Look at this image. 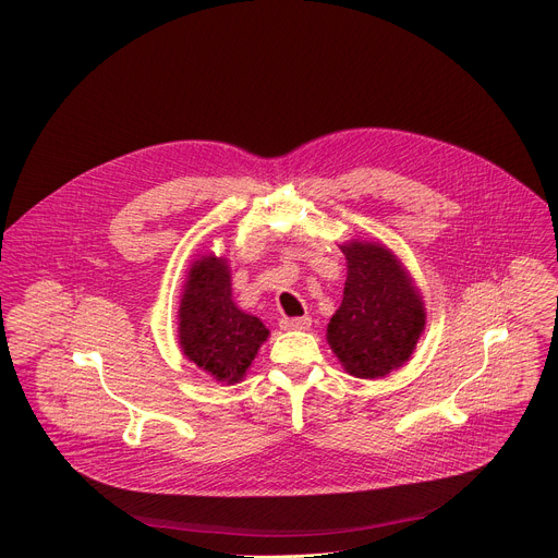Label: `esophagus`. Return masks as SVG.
<instances>
[{
	"mask_svg": "<svg viewBox=\"0 0 558 558\" xmlns=\"http://www.w3.org/2000/svg\"><path fill=\"white\" fill-rule=\"evenodd\" d=\"M280 327L284 331H304V329L311 327V317L308 315H304V317H282Z\"/></svg>",
	"mask_w": 558,
	"mask_h": 558,
	"instance_id": "34e87169",
	"label": "esophagus"
}]
</instances>
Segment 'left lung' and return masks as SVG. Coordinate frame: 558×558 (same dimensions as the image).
<instances>
[{"mask_svg":"<svg viewBox=\"0 0 558 558\" xmlns=\"http://www.w3.org/2000/svg\"><path fill=\"white\" fill-rule=\"evenodd\" d=\"M347 282L327 342L349 375L384 377L409 362L426 325L424 300L402 263L379 243L340 245Z\"/></svg>","mask_w":558,"mask_h":558,"instance_id":"obj_1","label":"left lung"}]
</instances>
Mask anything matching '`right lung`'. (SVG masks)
Instances as JSON below:
<instances>
[{"label": "right lung", "instance_id": "obj_1", "mask_svg": "<svg viewBox=\"0 0 558 558\" xmlns=\"http://www.w3.org/2000/svg\"><path fill=\"white\" fill-rule=\"evenodd\" d=\"M269 329L231 300L225 258L205 254L187 271L179 308V344L187 360L218 381H241Z\"/></svg>", "mask_w": 558, "mask_h": 558}]
</instances>
